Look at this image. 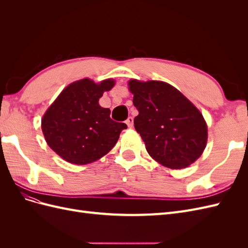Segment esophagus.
I'll return each mask as SVG.
<instances>
[{"mask_svg": "<svg viewBox=\"0 0 248 248\" xmlns=\"http://www.w3.org/2000/svg\"><path fill=\"white\" fill-rule=\"evenodd\" d=\"M126 124H127V126L129 127V128H132V126H133V118L132 117H128V119L126 120Z\"/></svg>", "mask_w": 248, "mask_h": 248, "instance_id": "34e87169", "label": "esophagus"}]
</instances>
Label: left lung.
I'll use <instances>...</instances> for the list:
<instances>
[{
	"instance_id": "1",
	"label": "left lung",
	"mask_w": 248,
	"mask_h": 248,
	"mask_svg": "<svg viewBox=\"0 0 248 248\" xmlns=\"http://www.w3.org/2000/svg\"><path fill=\"white\" fill-rule=\"evenodd\" d=\"M129 90L139 110L134 127L153 159L170 169H184L202 155L207 142L202 115L176 88L158 80L131 79Z\"/></svg>"
}]
</instances>
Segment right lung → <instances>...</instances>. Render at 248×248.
Segmentation results:
<instances>
[{"label": "right lung", "instance_id": "obj_1", "mask_svg": "<svg viewBox=\"0 0 248 248\" xmlns=\"http://www.w3.org/2000/svg\"><path fill=\"white\" fill-rule=\"evenodd\" d=\"M115 81L100 84L89 78L66 87L43 116L41 128L48 146L66 161L87 164L108 153L118 141L125 123L111 120L109 108L98 100Z\"/></svg>", "mask_w": 248, "mask_h": 248}]
</instances>
